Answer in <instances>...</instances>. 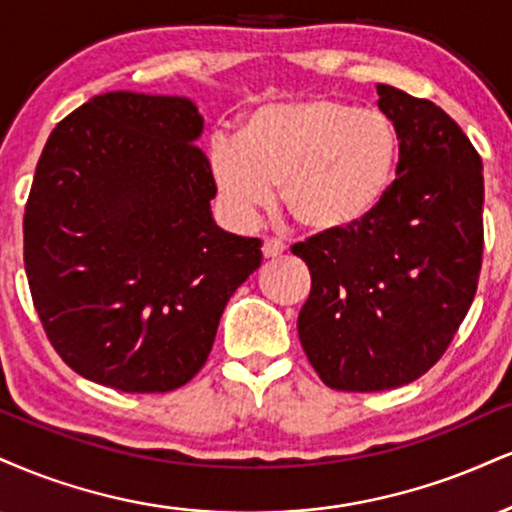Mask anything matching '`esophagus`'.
Listing matches in <instances>:
<instances>
[{"label": "esophagus", "instance_id": "esophagus-1", "mask_svg": "<svg viewBox=\"0 0 512 512\" xmlns=\"http://www.w3.org/2000/svg\"><path fill=\"white\" fill-rule=\"evenodd\" d=\"M283 250H286V245H283L279 238H264V243H262V255L267 257V260H269V257H279Z\"/></svg>", "mask_w": 512, "mask_h": 512}]
</instances>
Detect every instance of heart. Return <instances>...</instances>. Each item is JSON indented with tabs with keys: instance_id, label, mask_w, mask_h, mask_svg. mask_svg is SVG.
<instances>
[{
	"instance_id": "1",
	"label": "heart",
	"mask_w": 512,
	"mask_h": 512,
	"mask_svg": "<svg viewBox=\"0 0 512 512\" xmlns=\"http://www.w3.org/2000/svg\"><path fill=\"white\" fill-rule=\"evenodd\" d=\"M398 133L381 109L315 97L255 112L240 138L212 140L209 166L224 205L255 221L281 186L286 212L310 231L360 224L389 193Z\"/></svg>"
}]
</instances>
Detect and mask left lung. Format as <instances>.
<instances>
[{"label":"left lung","mask_w":512,"mask_h":512,"mask_svg":"<svg viewBox=\"0 0 512 512\" xmlns=\"http://www.w3.org/2000/svg\"><path fill=\"white\" fill-rule=\"evenodd\" d=\"M398 133L389 193L343 231L295 243L312 276L303 350L329 389H398L429 372L477 293L484 250L482 157L434 102L377 85Z\"/></svg>","instance_id":"left-lung-1"}]
</instances>
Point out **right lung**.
Instances as JSON below:
<instances>
[{"instance_id":"obj_1","label":"right lung","mask_w":512,"mask_h":512,"mask_svg":"<svg viewBox=\"0 0 512 512\" xmlns=\"http://www.w3.org/2000/svg\"><path fill=\"white\" fill-rule=\"evenodd\" d=\"M186 97L104 92L57 123L23 214L42 329L80 377L166 393L205 367L262 240L221 231L212 166Z\"/></svg>"}]
</instances>
